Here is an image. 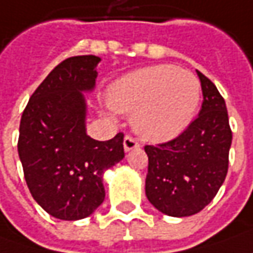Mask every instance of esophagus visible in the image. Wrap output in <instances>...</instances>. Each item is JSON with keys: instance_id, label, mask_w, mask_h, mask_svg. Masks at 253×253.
Instances as JSON below:
<instances>
[{"instance_id": "34e87169", "label": "esophagus", "mask_w": 253, "mask_h": 253, "mask_svg": "<svg viewBox=\"0 0 253 253\" xmlns=\"http://www.w3.org/2000/svg\"><path fill=\"white\" fill-rule=\"evenodd\" d=\"M123 145H125V150H126V151H130V150L138 148V147H140V143L135 140L134 137H131V135H126V137H125V140H123Z\"/></svg>"}]
</instances>
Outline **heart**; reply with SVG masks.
I'll return each mask as SVG.
<instances>
[{
    "mask_svg": "<svg viewBox=\"0 0 253 253\" xmlns=\"http://www.w3.org/2000/svg\"><path fill=\"white\" fill-rule=\"evenodd\" d=\"M200 81L172 64L144 67L125 75L108 92L113 110L131 115L133 127L148 140L161 141L180 134L200 102Z\"/></svg>",
    "mask_w": 253,
    "mask_h": 253,
    "instance_id": "obj_1",
    "label": "heart"
}]
</instances>
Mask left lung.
<instances>
[{
  "instance_id": "1",
  "label": "left lung",
  "mask_w": 253,
  "mask_h": 253,
  "mask_svg": "<svg viewBox=\"0 0 253 253\" xmlns=\"http://www.w3.org/2000/svg\"><path fill=\"white\" fill-rule=\"evenodd\" d=\"M200 78V113L173 140L145 145L148 173L145 195L150 203L170 217H187L209 205L228 170L232 131L225 100L206 75Z\"/></svg>"
}]
</instances>
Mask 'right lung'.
Returning a JSON list of instances; mask_svg holds the SVG:
<instances>
[{
  "mask_svg": "<svg viewBox=\"0 0 253 253\" xmlns=\"http://www.w3.org/2000/svg\"><path fill=\"white\" fill-rule=\"evenodd\" d=\"M96 56L61 61L33 92L23 110L18 153L26 185L50 215L74 221L105 199L103 173L123 160V133L98 141L85 131L83 92L93 89Z\"/></svg>",
  "mask_w": 253,
  "mask_h": 253,
  "instance_id": "obj_1",
  "label": "right lung"
}]
</instances>
